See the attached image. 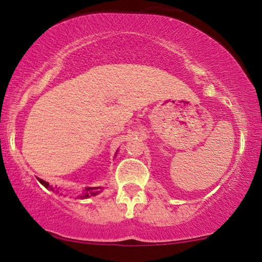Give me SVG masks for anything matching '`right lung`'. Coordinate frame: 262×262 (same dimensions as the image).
<instances>
[{
    "instance_id": "obj_1",
    "label": "right lung",
    "mask_w": 262,
    "mask_h": 262,
    "mask_svg": "<svg viewBox=\"0 0 262 262\" xmlns=\"http://www.w3.org/2000/svg\"><path fill=\"white\" fill-rule=\"evenodd\" d=\"M38 181H40L42 185L46 187V188H48L49 187V183L43 181L42 179H38ZM100 189H101V187H87V188H85V193H84V195H82V198H89V196H93V195H96L97 193H100Z\"/></svg>"
}]
</instances>
